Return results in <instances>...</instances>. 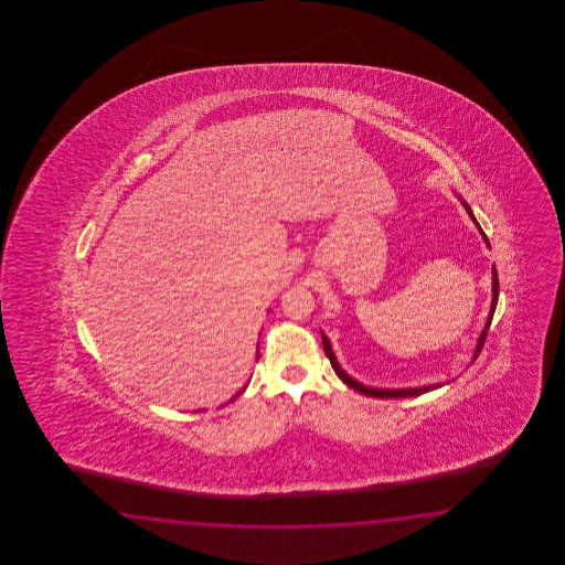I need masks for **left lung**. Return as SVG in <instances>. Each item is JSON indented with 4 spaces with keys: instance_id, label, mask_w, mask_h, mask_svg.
Masks as SVG:
<instances>
[{
    "instance_id": "1",
    "label": "left lung",
    "mask_w": 565,
    "mask_h": 565,
    "mask_svg": "<svg viewBox=\"0 0 565 565\" xmlns=\"http://www.w3.org/2000/svg\"><path fill=\"white\" fill-rule=\"evenodd\" d=\"M465 204V202H462ZM467 207V212H469V216L472 217V222L477 224V228L480 230L479 222H477V217L472 216V210H470L469 204H465ZM480 234H482V238L487 242V246H489V241H487V236H484V232L480 230ZM497 300H499V277H497V268L492 266V302H491V311H489V319H487V324H484V329H482V333L479 337V343H477V349H475V358L472 360H477L479 358L480 349L484 345V339H487V333H489V327H491L492 315H494V309H497ZM323 337V349L324 355L329 358L331 361V365H333V370H335L337 375L349 385V387H353L355 392H360V394H365V396L372 397H414L420 396V394H426V392H433L436 387H440V384L436 385H422V387H406V390H380V387H370V385H363L358 382V380H353L351 375L343 372L341 370V365L337 363L335 353H333V349H331V343H329V339L321 333Z\"/></svg>"
}]
</instances>
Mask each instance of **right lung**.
<instances>
[{
  "instance_id": "add662e5",
  "label": "right lung",
  "mask_w": 565,
  "mask_h": 565,
  "mask_svg": "<svg viewBox=\"0 0 565 565\" xmlns=\"http://www.w3.org/2000/svg\"><path fill=\"white\" fill-rule=\"evenodd\" d=\"M256 360H258V355H256ZM248 385V384H246ZM246 385H244V387H242L241 392H238V394H236V396L232 397V399H236V397L241 396L242 392H244V390H246ZM232 399H230V402H232Z\"/></svg>"
}]
</instances>
